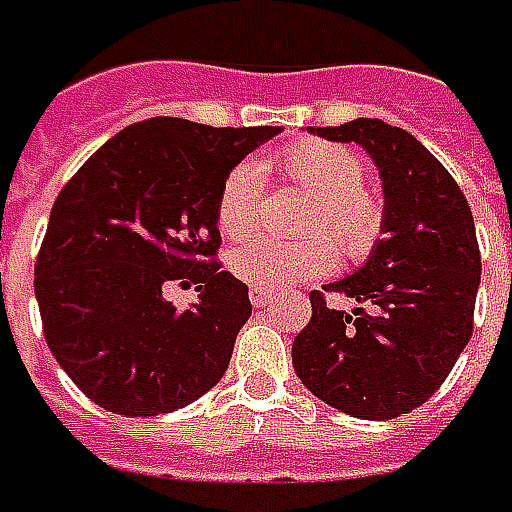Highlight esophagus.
I'll list each match as a JSON object with an SVG mask.
<instances>
[{
	"label": "esophagus",
	"mask_w": 512,
	"mask_h": 512,
	"mask_svg": "<svg viewBox=\"0 0 512 512\" xmlns=\"http://www.w3.org/2000/svg\"><path fill=\"white\" fill-rule=\"evenodd\" d=\"M249 300H252V305H255V308H263V305L271 300V291L260 288V285H252V288H249Z\"/></svg>",
	"instance_id": "obj_1"
}]
</instances>
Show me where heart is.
I'll return each mask as SVG.
<instances>
[{"mask_svg": "<svg viewBox=\"0 0 512 512\" xmlns=\"http://www.w3.org/2000/svg\"><path fill=\"white\" fill-rule=\"evenodd\" d=\"M274 168L285 182L300 184L316 196L305 218V229L316 235L294 243L271 238L243 243L229 255L235 277L274 291L333 271L334 240L347 257H364L373 249L384 229V207L381 198L364 187V165L353 151L322 139H294L274 154ZM260 201V168L249 159L232 165L215 198V221L221 232L227 238L249 235L257 224Z\"/></svg>", "mask_w": 512, "mask_h": 512, "instance_id": "obj_1", "label": "heart"}]
</instances>
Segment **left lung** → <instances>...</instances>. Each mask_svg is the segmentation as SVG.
<instances>
[{
  "label": "left lung",
  "mask_w": 512,
  "mask_h": 512,
  "mask_svg": "<svg viewBox=\"0 0 512 512\" xmlns=\"http://www.w3.org/2000/svg\"><path fill=\"white\" fill-rule=\"evenodd\" d=\"M311 131L373 156L384 238L361 269L325 285L358 302L353 314L311 291V322L291 347L294 370L344 415L392 420L429 401L471 339L482 274L474 215L454 176L398 125L361 117Z\"/></svg>",
  "instance_id": "1"
}]
</instances>
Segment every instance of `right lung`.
Returning a JSON list of instances; mask_svg holds the SVG:
<instances>
[{"instance_id":"1","label":"right lung","mask_w":512,"mask_h":512,"mask_svg":"<svg viewBox=\"0 0 512 512\" xmlns=\"http://www.w3.org/2000/svg\"><path fill=\"white\" fill-rule=\"evenodd\" d=\"M277 125L134 123L64 184L36 257V300L55 361L97 406L154 417L198 401L227 373L249 288L215 260L227 170ZM168 282L196 284L176 312Z\"/></svg>"}]
</instances>
